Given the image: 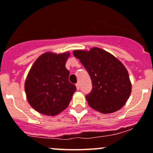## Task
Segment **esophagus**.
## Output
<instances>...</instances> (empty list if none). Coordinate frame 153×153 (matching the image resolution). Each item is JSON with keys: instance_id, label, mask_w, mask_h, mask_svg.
<instances>
[{"instance_id": "esophagus-1", "label": "esophagus", "mask_w": 153, "mask_h": 153, "mask_svg": "<svg viewBox=\"0 0 153 153\" xmlns=\"http://www.w3.org/2000/svg\"><path fill=\"white\" fill-rule=\"evenodd\" d=\"M75 86H76L77 90H79V89H80V83H77Z\"/></svg>"}]
</instances>
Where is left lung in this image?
Masks as SVG:
<instances>
[{
	"label": "left lung",
	"mask_w": 153,
	"mask_h": 153,
	"mask_svg": "<svg viewBox=\"0 0 153 153\" xmlns=\"http://www.w3.org/2000/svg\"><path fill=\"white\" fill-rule=\"evenodd\" d=\"M73 54L91 78L92 90L86 96L90 107L102 114L114 113L123 108L132 89L124 64L110 53L97 47L89 51L76 50Z\"/></svg>",
	"instance_id": "left-lung-1"
}]
</instances>
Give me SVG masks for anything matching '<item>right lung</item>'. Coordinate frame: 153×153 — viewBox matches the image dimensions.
<instances>
[{"mask_svg": "<svg viewBox=\"0 0 153 153\" xmlns=\"http://www.w3.org/2000/svg\"><path fill=\"white\" fill-rule=\"evenodd\" d=\"M70 52H46L35 61L27 75L25 91L28 103L39 113L56 116L70 104L76 86L69 81L65 67Z\"/></svg>", "mask_w": 153, "mask_h": 153, "instance_id": "1", "label": "right lung"}]
</instances>
